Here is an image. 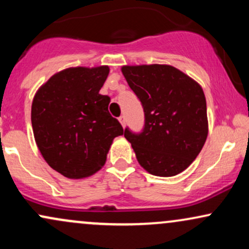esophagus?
I'll return each instance as SVG.
<instances>
[{"label":"esophagus","mask_w":249,"mask_h":249,"mask_svg":"<svg viewBox=\"0 0 249 249\" xmlns=\"http://www.w3.org/2000/svg\"><path fill=\"white\" fill-rule=\"evenodd\" d=\"M118 121H119V123H121V124H122V126L124 127L125 124H126V119H125V116H121V117H119Z\"/></svg>","instance_id":"esophagus-1"}]
</instances>
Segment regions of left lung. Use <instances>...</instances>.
Listing matches in <instances>:
<instances>
[{"label": "left lung", "mask_w": 249, "mask_h": 249, "mask_svg": "<svg viewBox=\"0 0 249 249\" xmlns=\"http://www.w3.org/2000/svg\"><path fill=\"white\" fill-rule=\"evenodd\" d=\"M122 72L144 108L142 132L124 131L137 160L153 176H177L192 164L206 142L204 91L171 65H125Z\"/></svg>", "instance_id": "left-lung-1"}]
</instances>
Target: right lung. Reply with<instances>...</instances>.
Returning a JSON list of instances; mask_svg holds the SVG:
<instances>
[{"mask_svg": "<svg viewBox=\"0 0 249 249\" xmlns=\"http://www.w3.org/2000/svg\"><path fill=\"white\" fill-rule=\"evenodd\" d=\"M108 67L69 68L43 84L31 105L38 150L49 166L70 179L101 170L112 141L124 133L99 93Z\"/></svg>", "mask_w": 249, "mask_h": 249, "instance_id": "1", "label": "right lung"}]
</instances>
